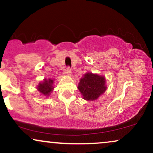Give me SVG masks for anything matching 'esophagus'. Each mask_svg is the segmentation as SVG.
Returning <instances> with one entry per match:
<instances>
[{"label":"esophagus","mask_w":153,"mask_h":153,"mask_svg":"<svg viewBox=\"0 0 153 153\" xmlns=\"http://www.w3.org/2000/svg\"><path fill=\"white\" fill-rule=\"evenodd\" d=\"M65 72H66V73H67L68 75H71V73H72V70H71V68H66Z\"/></svg>","instance_id":"obj_1"}]
</instances>
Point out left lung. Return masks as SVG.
I'll return each instance as SVG.
<instances>
[{
  "label": "left lung",
  "mask_w": 153,
  "mask_h": 153,
  "mask_svg": "<svg viewBox=\"0 0 153 153\" xmlns=\"http://www.w3.org/2000/svg\"><path fill=\"white\" fill-rule=\"evenodd\" d=\"M78 88L84 100H96L107 89L105 77L88 72L80 78Z\"/></svg>",
  "instance_id": "obj_1"
}]
</instances>
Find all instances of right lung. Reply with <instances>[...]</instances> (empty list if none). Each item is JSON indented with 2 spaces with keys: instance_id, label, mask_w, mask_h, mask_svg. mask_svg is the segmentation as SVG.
<instances>
[{
  "instance_id": "right-lung-1",
  "label": "right lung",
  "mask_w": 153,
  "mask_h": 153,
  "mask_svg": "<svg viewBox=\"0 0 153 153\" xmlns=\"http://www.w3.org/2000/svg\"><path fill=\"white\" fill-rule=\"evenodd\" d=\"M54 79H43L42 82H39L37 87V90L41 93V95H45V96L48 97L52 93V91L54 89L53 88V83H54Z\"/></svg>"
}]
</instances>
